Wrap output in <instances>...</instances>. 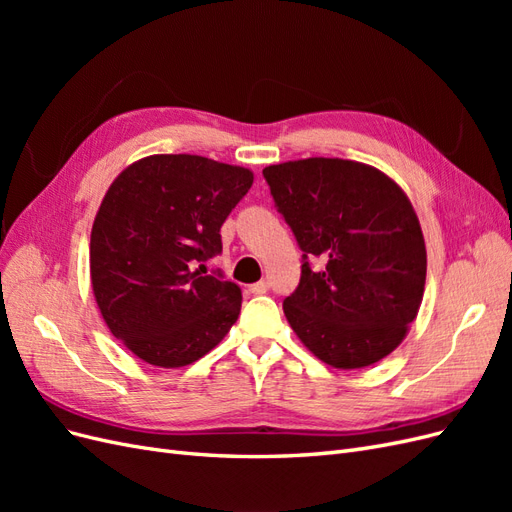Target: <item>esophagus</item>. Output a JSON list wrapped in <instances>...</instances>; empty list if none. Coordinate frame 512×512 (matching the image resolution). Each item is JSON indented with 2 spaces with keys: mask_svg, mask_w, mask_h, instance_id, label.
<instances>
[{
  "mask_svg": "<svg viewBox=\"0 0 512 512\" xmlns=\"http://www.w3.org/2000/svg\"><path fill=\"white\" fill-rule=\"evenodd\" d=\"M250 292H252V294H267V292H269V284H267L265 280H260L258 284H252V286H250Z\"/></svg>",
  "mask_w": 512,
  "mask_h": 512,
  "instance_id": "1",
  "label": "esophagus"
}]
</instances>
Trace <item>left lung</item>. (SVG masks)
<instances>
[{
	"label": "left lung",
	"instance_id": "8db88e82",
	"mask_svg": "<svg viewBox=\"0 0 512 512\" xmlns=\"http://www.w3.org/2000/svg\"><path fill=\"white\" fill-rule=\"evenodd\" d=\"M262 177L303 252L299 286L284 299L290 327L333 367L378 363L406 337L425 290L408 196L380 170L339 158L275 164Z\"/></svg>",
	"mask_w": 512,
	"mask_h": 512
}]
</instances>
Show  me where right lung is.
<instances>
[{
  "mask_svg": "<svg viewBox=\"0 0 512 512\" xmlns=\"http://www.w3.org/2000/svg\"><path fill=\"white\" fill-rule=\"evenodd\" d=\"M247 168L200 156H149L108 188L91 228V284L104 322L138 359L183 367L237 322L241 290L207 273L220 228L252 188Z\"/></svg>",
  "mask_w": 512,
  "mask_h": 512,
  "instance_id": "obj_1",
  "label": "right lung"
}]
</instances>
